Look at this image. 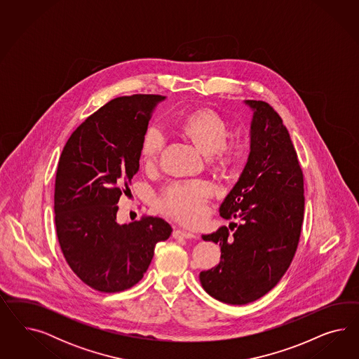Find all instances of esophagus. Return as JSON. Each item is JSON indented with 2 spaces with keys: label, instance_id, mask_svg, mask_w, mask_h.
I'll list each match as a JSON object with an SVG mask.
<instances>
[{
  "label": "esophagus",
  "instance_id": "34e87169",
  "mask_svg": "<svg viewBox=\"0 0 359 359\" xmlns=\"http://www.w3.org/2000/svg\"><path fill=\"white\" fill-rule=\"evenodd\" d=\"M172 236H174V238L176 239L195 238V234H194V233H191V231H185V230H182V229L175 230L174 233H172Z\"/></svg>",
  "mask_w": 359,
  "mask_h": 359
}]
</instances>
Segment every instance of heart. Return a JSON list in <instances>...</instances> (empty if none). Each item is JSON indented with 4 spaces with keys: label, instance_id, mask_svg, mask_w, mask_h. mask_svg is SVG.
Listing matches in <instances>:
<instances>
[{
    "label": "heart",
    "instance_id": "obj_1",
    "mask_svg": "<svg viewBox=\"0 0 359 359\" xmlns=\"http://www.w3.org/2000/svg\"><path fill=\"white\" fill-rule=\"evenodd\" d=\"M179 134L191 142L219 172H226L237 161V151L226 143L230 134L228 122L216 110L197 109L187 113L177 122ZM164 147L163 134L150 128L142 138L141 159L146 167L158 163ZM212 189L207 183L192 182L174 184L165 189L159 200V208L167 216L185 225H197L205 217V204Z\"/></svg>",
    "mask_w": 359,
    "mask_h": 359
}]
</instances>
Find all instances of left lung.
<instances>
[{
	"label": "left lung",
	"instance_id": "obj_1",
	"mask_svg": "<svg viewBox=\"0 0 359 359\" xmlns=\"http://www.w3.org/2000/svg\"><path fill=\"white\" fill-rule=\"evenodd\" d=\"M245 104L252 110L250 152L219 207L221 217L239 222L203 234L219 243L221 261L200 272L208 294L231 305L255 302L279 283L294 259L304 218V179L290 133L267 102Z\"/></svg>",
	"mask_w": 359,
	"mask_h": 359
}]
</instances>
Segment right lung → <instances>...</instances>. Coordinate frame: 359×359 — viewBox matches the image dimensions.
<instances>
[{"instance_id":"obj_1","label":"right lung","mask_w":359,"mask_h":359,"mask_svg":"<svg viewBox=\"0 0 359 359\" xmlns=\"http://www.w3.org/2000/svg\"><path fill=\"white\" fill-rule=\"evenodd\" d=\"M164 96L109 101L65 143L55 180V225L65 261L100 292L131 288L147 271L155 245L171 236L163 218L120 225L118 201L140 170L142 138Z\"/></svg>"}]
</instances>
